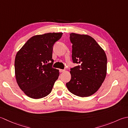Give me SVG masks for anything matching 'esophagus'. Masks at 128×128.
I'll return each mask as SVG.
<instances>
[{
    "label": "esophagus",
    "instance_id": "1",
    "mask_svg": "<svg viewBox=\"0 0 128 128\" xmlns=\"http://www.w3.org/2000/svg\"><path fill=\"white\" fill-rule=\"evenodd\" d=\"M60 71V72H61V73H62V72H64V71H65V70H61V69H60L59 70Z\"/></svg>",
    "mask_w": 128,
    "mask_h": 128
}]
</instances>
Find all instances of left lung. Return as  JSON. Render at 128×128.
<instances>
[{
	"instance_id": "8db88e82",
	"label": "left lung",
	"mask_w": 128,
	"mask_h": 128,
	"mask_svg": "<svg viewBox=\"0 0 128 128\" xmlns=\"http://www.w3.org/2000/svg\"><path fill=\"white\" fill-rule=\"evenodd\" d=\"M70 36L72 44V60L78 65L71 68V78L66 86L76 96L89 97L97 92L106 78V54L91 36L75 33Z\"/></svg>"
}]
</instances>
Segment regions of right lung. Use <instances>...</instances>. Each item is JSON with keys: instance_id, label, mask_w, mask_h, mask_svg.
Returning a JSON list of instances; mask_svg holds the SVG:
<instances>
[{"instance_id": "right-lung-1", "label": "right lung", "mask_w": 128, "mask_h": 128, "mask_svg": "<svg viewBox=\"0 0 128 128\" xmlns=\"http://www.w3.org/2000/svg\"><path fill=\"white\" fill-rule=\"evenodd\" d=\"M62 32L35 35L18 52L15 59L16 82L26 95L33 99L51 93L59 76V70L52 67L53 46Z\"/></svg>"}]
</instances>
